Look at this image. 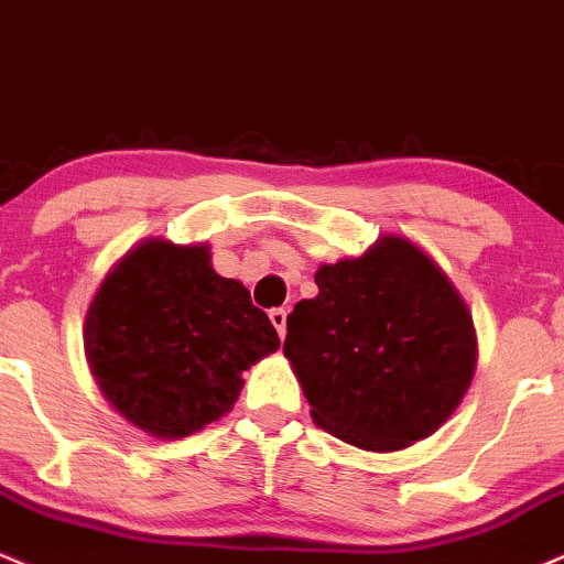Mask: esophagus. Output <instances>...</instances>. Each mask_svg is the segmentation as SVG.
Wrapping results in <instances>:
<instances>
[{"mask_svg": "<svg viewBox=\"0 0 564 564\" xmlns=\"http://www.w3.org/2000/svg\"><path fill=\"white\" fill-rule=\"evenodd\" d=\"M269 319H271V324H274L276 335H280L282 340H284V335H288V311H284V308H271L269 311Z\"/></svg>", "mask_w": 564, "mask_h": 564, "instance_id": "esophagus-1", "label": "esophagus"}]
</instances>
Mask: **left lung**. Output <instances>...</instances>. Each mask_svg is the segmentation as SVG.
<instances>
[{"label": "left lung", "mask_w": 564, "mask_h": 564, "mask_svg": "<svg viewBox=\"0 0 564 564\" xmlns=\"http://www.w3.org/2000/svg\"><path fill=\"white\" fill-rule=\"evenodd\" d=\"M316 284L284 337L316 425L367 452L433 435L475 372L473 316L454 284L403 237L327 263Z\"/></svg>", "instance_id": "obj_1"}]
</instances>
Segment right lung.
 <instances>
[{
    "label": "right lung",
    "instance_id": "1",
    "mask_svg": "<svg viewBox=\"0 0 564 564\" xmlns=\"http://www.w3.org/2000/svg\"><path fill=\"white\" fill-rule=\"evenodd\" d=\"M91 375L131 425L187 438L231 409L240 372L280 348L274 324L205 245L148 240L99 284L84 327Z\"/></svg>",
    "mask_w": 564,
    "mask_h": 564
}]
</instances>
